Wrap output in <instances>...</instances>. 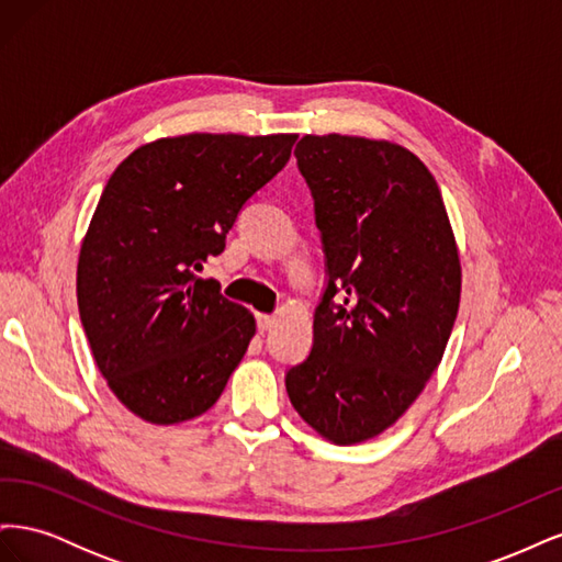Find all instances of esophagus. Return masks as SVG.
Here are the masks:
<instances>
[{
	"mask_svg": "<svg viewBox=\"0 0 562 562\" xmlns=\"http://www.w3.org/2000/svg\"><path fill=\"white\" fill-rule=\"evenodd\" d=\"M274 321H277V316H271V314H258V328H260V333H265V330H269L271 326H274Z\"/></svg>",
	"mask_w": 562,
	"mask_h": 562,
	"instance_id": "obj_1",
	"label": "esophagus"
}]
</instances>
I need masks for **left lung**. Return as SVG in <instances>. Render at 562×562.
Here are the masks:
<instances>
[{"label":"left lung","mask_w":562,"mask_h":562,"mask_svg":"<svg viewBox=\"0 0 562 562\" xmlns=\"http://www.w3.org/2000/svg\"><path fill=\"white\" fill-rule=\"evenodd\" d=\"M295 157L328 288L312 353L285 375L288 398L321 438L366 443L394 427L443 359L462 262L438 182L407 147L328 133L304 135Z\"/></svg>","instance_id":"left-lung-1"}]
</instances>
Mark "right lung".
I'll return each mask as SVG.
<instances>
[{
  "instance_id": "1",
  "label": "right lung",
  "mask_w": 562,
  "mask_h": 562,
  "mask_svg": "<svg viewBox=\"0 0 562 562\" xmlns=\"http://www.w3.org/2000/svg\"><path fill=\"white\" fill-rule=\"evenodd\" d=\"M297 133H187L133 149L83 234L77 302L112 394L149 424L203 415L255 335V316L201 279L244 203Z\"/></svg>"
}]
</instances>
